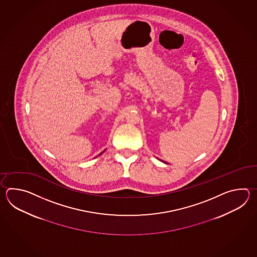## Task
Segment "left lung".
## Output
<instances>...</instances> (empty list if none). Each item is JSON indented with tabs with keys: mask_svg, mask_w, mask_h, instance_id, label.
<instances>
[{
	"mask_svg": "<svg viewBox=\"0 0 257 257\" xmlns=\"http://www.w3.org/2000/svg\"><path fill=\"white\" fill-rule=\"evenodd\" d=\"M158 159L159 161H161V162H163V163H164V164H167V163H166V162H164V161H163V160H161V159H159V158H157Z\"/></svg>",
	"mask_w": 257,
	"mask_h": 257,
	"instance_id": "8db88e82",
	"label": "left lung"
}]
</instances>
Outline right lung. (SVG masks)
Masks as SVG:
<instances>
[{"label":"right lung","mask_w":257,"mask_h":257,"mask_svg":"<svg viewBox=\"0 0 257 257\" xmlns=\"http://www.w3.org/2000/svg\"><path fill=\"white\" fill-rule=\"evenodd\" d=\"M104 151H105V150H104V151H103V152H102V153H100V154H98V155H97V156H96V157H98V156H100V155H101V154H102V153H104ZM96 157H95V158H96Z\"/></svg>","instance_id":"1"}]
</instances>
